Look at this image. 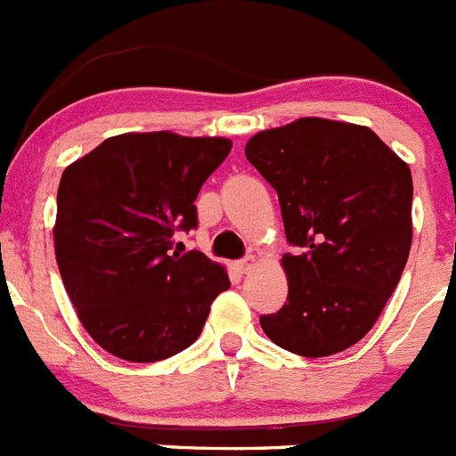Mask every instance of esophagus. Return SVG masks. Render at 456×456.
I'll list each match as a JSON object with an SVG mask.
<instances>
[{
    "label": "esophagus",
    "instance_id": "1",
    "mask_svg": "<svg viewBox=\"0 0 456 456\" xmlns=\"http://www.w3.org/2000/svg\"><path fill=\"white\" fill-rule=\"evenodd\" d=\"M256 263H257L256 256H247L244 260H240V263H237V269H240L241 273H248L253 267H256Z\"/></svg>",
    "mask_w": 456,
    "mask_h": 456
}]
</instances>
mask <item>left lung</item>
<instances>
[{"label": "left lung", "instance_id": "left-lung-1", "mask_svg": "<svg viewBox=\"0 0 456 456\" xmlns=\"http://www.w3.org/2000/svg\"><path fill=\"white\" fill-rule=\"evenodd\" d=\"M276 189L289 244L288 304L260 317L278 347L308 358L356 345L379 320L409 260L413 180L365 125L299 118L244 148Z\"/></svg>", "mask_w": 456, "mask_h": 456}]
</instances>
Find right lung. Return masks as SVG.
<instances>
[{"instance_id":"1","label":"right lung","mask_w":456,"mask_h":456,"mask_svg":"<svg viewBox=\"0 0 456 456\" xmlns=\"http://www.w3.org/2000/svg\"><path fill=\"white\" fill-rule=\"evenodd\" d=\"M232 148L224 136L127 132L63 171L54 253L88 336L130 363L183 352L231 288L225 267L184 251L196 196Z\"/></svg>"}]
</instances>
